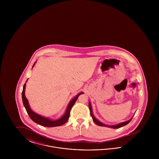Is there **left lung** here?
Returning a JSON list of instances; mask_svg holds the SVG:
<instances>
[{"label": "left lung", "mask_w": 159, "mask_h": 159, "mask_svg": "<svg viewBox=\"0 0 159 159\" xmlns=\"http://www.w3.org/2000/svg\"><path fill=\"white\" fill-rule=\"evenodd\" d=\"M89 110H90V111H91V116H92V117L93 120V121L95 123V124H97V125L100 126L108 127V128H121L122 126H125V125H128L130 121H131V120H132V118H131L130 120H129L128 121H124V122H122V123H120L117 124V125H105V124H104V123H101V121H99L98 120H97V119L95 117V116H93V114L92 113V107H91V102H90V101L89 102Z\"/></svg>", "instance_id": "1"}]
</instances>
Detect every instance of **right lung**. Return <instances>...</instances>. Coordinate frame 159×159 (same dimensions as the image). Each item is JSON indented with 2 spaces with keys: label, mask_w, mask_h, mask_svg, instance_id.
<instances>
[{
  "label": "right lung",
  "mask_w": 159,
  "mask_h": 159,
  "mask_svg": "<svg viewBox=\"0 0 159 159\" xmlns=\"http://www.w3.org/2000/svg\"><path fill=\"white\" fill-rule=\"evenodd\" d=\"M36 62L34 63L32 68L34 67V66L35 65ZM28 80V79H27ZM27 80H26L25 82H27ZM25 85L26 84L25 83L24 84L23 86V92H22V99H23V105L24 106L27 113L29 114V117H30L31 119L33 121H34L35 123H38L40 125L45 126V127H55V126H58L62 125L63 124H64L65 123H66L68 120L69 116H70V110L72 108V107L75 104V103L76 102V100L78 98L79 96L81 94H83V92H80L79 93L78 95H77L76 97L73 99H72L69 104H68L67 108L66 109V111L65 112L64 114L61 117L60 119L57 120H52L48 118H46L45 117H43L38 114L34 113V111H33V110L31 109L30 107L29 106V101L27 100V99L26 98L25 96Z\"/></svg>",
  "instance_id": "obj_1"
}]
</instances>
